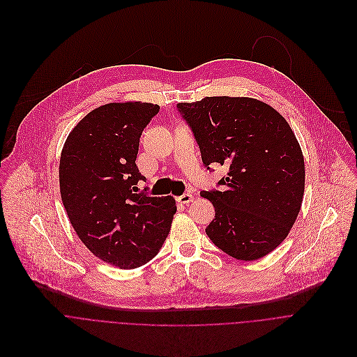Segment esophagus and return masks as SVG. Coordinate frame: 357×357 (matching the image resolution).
<instances>
[{
	"label": "esophagus",
	"mask_w": 357,
	"mask_h": 357,
	"mask_svg": "<svg viewBox=\"0 0 357 357\" xmlns=\"http://www.w3.org/2000/svg\"><path fill=\"white\" fill-rule=\"evenodd\" d=\"M192 199H194V197H192V194H190V192H187V194H183V195L177 197V202H180V204H184V205L190 204Z\"/></svg>",
	"instance_id": "obj_1"
}]
</instances>
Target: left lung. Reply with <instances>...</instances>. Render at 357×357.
I'll return each mask as SVG.
<instances>
[{"instance_id": "left-lung-1", "label": "left lung", "mask_w": 357, "mask_h": 357, "mask_svg": "<svg viewBox=\"0 0 357 357\" xmlns=\"http://www.w3.org/2000/svg\"><path fill=\"white\" fill-rule=\"evenodd\" d=\"M177 108L205 167H229L218 183L222 191L201 192L215 208L208 238L238 260L264 257L287 238L303 204L305 165L291 126L249 97H205Z\"/></svg>"}]
</instances>
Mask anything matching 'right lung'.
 Listing matches in <instances>:
<instances>
[{
	"label": "right lung",
	"instance_id": "obj_1",
	"mask_svg": "<svg viewBox=\"0 0 357 357\" xmlns=\"http://www.w3.org/2000/svg\"><path fill=\"white\" fill-rule=\"evenodd\" d=\"M158 104L109 102L89 112L64 142L59 165L61 201L87 249L119 268L152 260L166 241L176 199L137 192L139 137Z\"/></svg>",
	"mask_w": 357,
	"mask_h": 357
}]
</instances>
